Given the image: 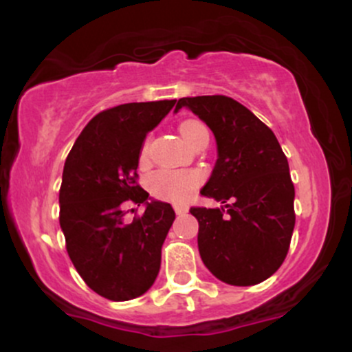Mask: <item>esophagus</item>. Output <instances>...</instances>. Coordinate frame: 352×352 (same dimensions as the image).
Returning a JSON list of instances; mask_svg holds the SVG:
<instances>
[{"mask_svg":"<svg viewBox=\"0 0 352 352\" xmlns=\"http://www.w3.org/2000/svg\"><path fill=\"white\" fill-rule=\"evenodd\" d=\"M173 210H175L177 215H184V213L188 212V207H185V205H173Z\"/></svg>","mask_w":352,"mask_h":352,"instance_id":"esophagus-1","label":"esophagus"}]
</instances>
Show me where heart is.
Returning <instances> with one entry per match:
<instances>
[{"label":"heart","instance_id":"b5f03b06","mask_svg":"<svg viewBox=\"0 0 352 352\" xmlns=\"http://www.w3.org/2000/svg\"><path fill=\"white\" fill-rule=\"evenodd\" d=\"M205 129L204 124L199 120H185L180 124V135L184 137L185 142L192 144L195 137L200 134ZM148 152V140L144 142L142 151H140V157L145 159ZM199 175L190 172H172V170H162L153 173L148 180L151 190L153 195L160 197V199L172 200V201H185L193 195L197 187H199Z\"/></svg>","mask_w":352,"mask_h":352}]
</instances>
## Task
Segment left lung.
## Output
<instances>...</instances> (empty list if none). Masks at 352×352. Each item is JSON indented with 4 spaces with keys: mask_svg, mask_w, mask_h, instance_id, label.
<instances>
[{
    "mask_svg": "<svg viewBox=\"0 0 352 352\" xmlns=\"http://www.w3.org/2000/svg\"><path fill=\"white\" fill-rule=\"evenodd\" d=\"M217 140V162L201 195L230 204L193 207L201 261L233 286L265 281L280 268L294 228V185L288 159L273 131L227 96L182 98Z\"/></svg>",
    "mask_w": 352,
    "mask_h": 352,
    "instance_id": "obj_1",
    "label": "left lung"
}]
</instances>
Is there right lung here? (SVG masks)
I'll use <instances>...</instances> for the list:
<instances>
[{
  "label": "right lung",
  "mask_w": 352,
  "mask_h": 352,
  "mask_svg": "<svg viewBox=\"0 0 352 352\" xmlns=\"http://www.w3.org/2000/svg\"><path fill=\"white\" fill-rule=\"evenodd\" d=\"M177 100L122 104L92 117L63 170L59 223L72 265L92 292L129 301L147 292L160 270L175 212L137 185L145 135ZM144 203V216L123 221L122 205Z\"/></svg>",
  "instance_id": "right-lung-1"
}]
</instances>
